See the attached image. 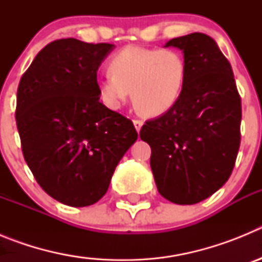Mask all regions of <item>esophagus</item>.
Returning a JSON list of instances; mask_svg holds the SVG:
<instances>
[{
	"instance_id": "esophagus-1",
	"label": "esophagus",
	"mask_w": 262,
	"mask_h": 262,
	"mask_svg": "<svg viewBox=\"0 0 262 262\" xmlns=\"http://www.w3.org/2000/svg\"><path fill=\"white\" fill-rule=\"evenodd\" d=\"M134 126H135V128H136V131H140V129H142V126H143V120H140V119H134Z\"/></svg>"
}]
</instances>
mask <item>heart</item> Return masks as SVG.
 I'll use <instances>...</instances> for the list:
<instances>
[{"instance_id":"1","label":"heart","mask_w":262,"mask_h":262,"mask_svg":"<svg viewBox=\"0 0 262 262\" xmlns=\"http://www.w3.org/2000/svg\"><path fill=\"white\" fill-rule=\"evenodd\" d=\"M111 73L98 80V92L106 106L117 110L129 98L145 117L168 113L181 97L187 77L184 56L174 50L128 46L111 57Z\"/></svg>"}]
</instances>
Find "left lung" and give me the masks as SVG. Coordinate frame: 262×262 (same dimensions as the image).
I'll list each match as a JSON object with an SVG mask.
<instances>
[{
    "instance_id": "1",
    "label": "left lung",
    "mask_w": 262,
    "mask_h": 262,
    "mask_svg": "<svg viewBox=\"0 0 262 262\" xmlns=\"http://www.w3.org/2000/svg\"><path fill=\"white\" fill-rule=\"evenodd\" d=\"M184 53L187 77L178 102L148 120L140 139L151 145L157 190L177 205L209 198L230 178L240 147L242 99L230 61L202 32L169 40Z\"/></svg>"
}]
</instances>
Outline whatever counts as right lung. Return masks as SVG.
<instances>
[{
	"label": "right lung",
	"mask_w": 262,
	"mask_h": 262,
	"mask_svg": "<svg viewBox=\"0 0 262 262\" xmlns=\"http://www.w3.org/2000/svg\"><path fill=\"white\" fill-rule=\"evenodd\" d=\"M114 47L75 38L52 41L18 86L15 120L25 160L41 189L72 207L105 195L138 139L131 120L99 102L97 71Z\"/></svg>",
	"instance_id": "1"
}]
</instances>
